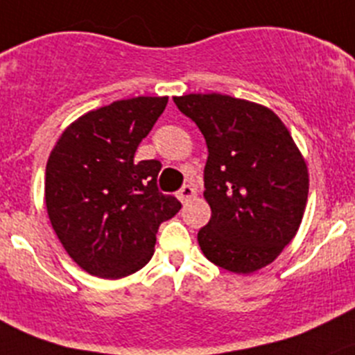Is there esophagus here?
I'll return each mask as SVG.
<instances>
[{"label":"esophagus","mask_w":355,"mask_h":355,"mask_svg":"<svg viewBox=\"0 0 355 355\" xmlns=\"http://www.w3.org/2000/svg\"><path fill=\"white\" fill-rule=\"evenodd\" d=\"M196 194H198V192H196L194 185H191V184H185L184 187L178 191V198H180L182 202H189V200L196 198Z\"/></svg>","instance_id":"obj_1"}]
</instances>
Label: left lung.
<instances>
[{
	"label": "left lung",
	"instance_id": "obj_1",
	"mask_svg": "<svg viewBox=\"0 0 355 355\" xmlns=\"http://www.w3.org/2000/svg\"><path fill=\"white\" fill-rule=\"evenodd\" d=\"M207 146L204 198L211 220L198 234L204 256L223 270L252 273L295 237L309 175L292 135L264 106L221 94L173 98Z\"/></svg>",
	"mask_w": 355,
	"mask_h": 355
}]
</instances>
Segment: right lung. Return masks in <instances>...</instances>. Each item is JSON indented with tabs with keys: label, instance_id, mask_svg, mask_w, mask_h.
Wrapping results in <instances>:
<instances>
[{
	"label": "right lung",
	"instance_id": "add662e5",
	"mask_svg": "<svg viewBox=\"0 0 355 355\" xmlns=\"http://www.w3.org/2000/svg\"><path fill=\"white\" fill-rule=\"evenodd\" d=\"M168 98L89 111L62 134L46 164V207L68 256L87 273L127 277L153 257L156 232L180 211L157 189V159L135 161Z\"/></svg>",
	"mask_w": 355,
	"mask_h": 355
}]
</instances>
